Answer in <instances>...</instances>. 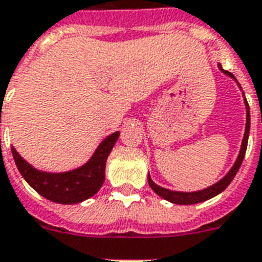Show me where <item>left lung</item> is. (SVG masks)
<instances>
[{"instance_id": "8db88e82", "label": "left lung", "mask_w": 262, "mask_h": 262, "mask_svg": "<svg viewBox=\"0 0 262 262\" xmlns=\"http://www.w3.org/2000/svg\"><path fill=\"white\" fill-rule=\"evenodd\" d=\"M219 70L222 71L223 74H226L227 76H230L238 83V80L235 79V76L228 71L223 70L222 66L219 64ZM241 87V84H238ZM245 95V94H243ZM245 106H246V127H245V134H243V139H242V145H241V150H239L238 159L235 161V164L232 165L230 171L227 172V175L220 179L217 183L212 184L209 187L204 188V190H198V191H191V192H184V191H173V190H168V188H164L159 184H156L151 180L150 175H147V182H149V186L153 188V191L160 195L164 200L169 201L172 204H178V205H192V204H200V202H204L206 200H210L213 198L217 194H220L222 191H224L228 184L232 182V179L236 175V172L239 171L241 168V164H242L243 159H245V153H246V147H247V139H249V133H250V109H249V103H247L246 98H245Z\"/></svg>"}]
</instances>
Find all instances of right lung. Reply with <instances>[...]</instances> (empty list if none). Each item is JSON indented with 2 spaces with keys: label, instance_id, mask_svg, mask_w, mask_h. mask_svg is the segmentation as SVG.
<instances>
[{
  "label": "right lung",
  "instance_id": "right-lung-1",
  "mask_svg": "<svg viewBox=\"0 0 262 262\" xmlns=\"http://www.w3.org/2000/svg\"><path fill=\"white\" fill-rule=\"evenodd\" d=\"M119 135V131L111 134L99 143L94 154L86 164L68 172L52 173L39 171L32 167L31 164H28L16 151L15 147H12V154L16 167L24 180L38 194L57 204H79L91 198L103 184L106 159L112 151Z\"/></svg>",
  "mask_w": 262,
  "mask_h": 262
}]
</instances>
